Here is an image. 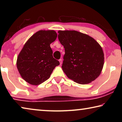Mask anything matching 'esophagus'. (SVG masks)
Masks as SVG:
<instances>
[{
	"label": "esophagus",
	"instance_id": "obj_1",
	"mask_svg": "<svg viewBox=\"0 0 122 122\" xmlns=\"http://www.w3.org/2000/svg\"><path fill=\"white\" fill-rule=\"evenodd\" d=\"M59 62H60V65H61V64L62 63V60L60 59L59 60Z\"/></svg>",
	"mask_w": 122,
	"mask_h": 122
}]
</instances>
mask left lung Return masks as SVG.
Instances as JSON below:
<instances>
[{
    "mask_svg": "<svg viewBox=\"0 0 122 122\" xmlns=\"http://www.w3.org/2000/svg\"><path fill=\"white\" fill-rule=\"evenodd\" d=\"M58 39L65 48L62 68L76 83H89L97 78L104 65V53L92 37L76 30H59Z\"/></svg>",
    "mask_w": 122,
    "mask_h": 122,
    "instance_id": "obj_1",
    "label": "left lung"
}]
</instances>
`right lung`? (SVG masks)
Instances as JSON below:
<instances>
[{"instance_id":"obj_1","label":"right lung","mask_w":122,"mask_h":122,"mask_svg":"<svg viewBox=\"0 0 122 122\" xmlns=\"http://www.w3.org/2000/svg\"><path fill=\"white\" fill-rule=\"evenodd\" d=\"M57 38L53 30H41L28 39L18 55L16 67L22 78L32 85H39L50 77L58 60L53 56L50 44Z\"/></svg>"}]
</instances>
